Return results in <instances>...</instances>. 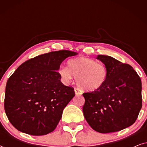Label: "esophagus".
<instances>
[{
    "instance_id": "esophagus-1",
    "label": "esophagus",
    "mask_w": 147,
    "mask_h": 147,
    "mask_svg": "<svg viewBox=\"0 0 147 147\" xmlns=\"http://www.w3.org/2000/svg\"><path fill=\"white\" fill-rule=\"evenodd\" d=\"M74 91H75V94H76V96H80L82 94V92L80 91L79 89H78V88H75V90H74Z\"/></svg>"
}]
</instances>
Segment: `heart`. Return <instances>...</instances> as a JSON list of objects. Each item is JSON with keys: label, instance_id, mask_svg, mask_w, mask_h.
I'll use <instances>...</instances> for the list:
<instances>
[{"label": "heart", "instance_id": "obj_1", "mask_svg": "<svg viewBox=\"0 0 147 147\" xmlns=\"http://www.w3.org/2000/svg\"><path fill=\"white\" fill-rule=\"evenodd\" d=\"M58 73L65 84L69 83L75 76L77 85L88 92L100 89L106 82L108 76V70L104 64L85 57L69 60L67 67L61 66Z\"/></svg>", "mask_w": 147, "mask_h": 147}]
</instances>
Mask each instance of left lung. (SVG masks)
Segmentation results:
<instances>
[{"label": "left lung", "instance_id": "8db88e82", "mask_svg": "<svg viewBox=\"0 0 147 147\" xmlns=\"http://www.w3.org/2000/svg\"><path fill=\"white\" fill-rule=\"evenodd\" d=\"M98 59L108 70L100 89L84 93V117L100 133L117 132L134 123L142 108L141 80L132 66L108 55Z\"/></svg>", "mask_w": 147, "mask_h": 147}]
</instances>
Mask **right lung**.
Returning <instances> with one entry per match:
<instances>
[{
    "label": "right lung",
    "mask_w": 147,
    "mask_h": 147,
    "mask_svg": "<svg viewBox=\"0 0 147 147\" xmlns=\"http://www.w3.org/2000/svg\"><path fill=\"white\" fill-rule=\"evenodd\" d=\"M76 55L68 50L49 52L27 60L15 70L7 82L4 103L14 127L34 136L55 130L75 96L73 88L60 81L57 71L66 58Z\"/></svg>",
    "instance_id": "add662e5"
}]
</instances>
